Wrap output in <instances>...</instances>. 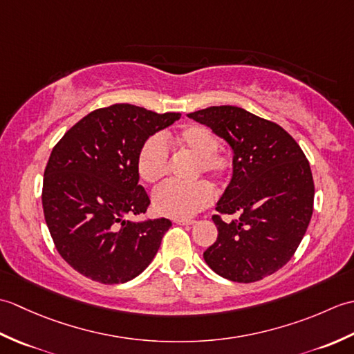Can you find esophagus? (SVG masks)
Returning a JSON list of instances; mask_svg holds the SVG:
<instances>
[{
    "instance_id": "esophagus-1",
    "label": "esophagus",
    "mask_w": 354,
    "mask_h": 354,
    "mask_svg": "<svg viewBox=\"0 0 354 354\" xmlns=\"http://www.w3.org/2000/svg\"><path fill=\"white\" fill-rule=\"evenodd\" d=\"M176 225H193L194 221L193 219H175L173 221Z\"/></svg>"
}]
</instances>
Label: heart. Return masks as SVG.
I'll return each instance as SVG.
<instances>
[{
    "mask_svg": "<svg viewBox=\"0 0 354 354\" xmlns=\"http://www.w3.org/2000/svg\"><path fill=\"white\" fill-rule=\"evenodd\" d=\"M169 146L194 158V178L207 175L216 183H223L231 176L234 164L230 155L217 150L221 146L217 133L204 124H189L175 135H153L142 142L137 156V170L142 183L155 184L167 175ZM212 201L213 190L204 181L189 185L162 184L152 196L155 212L173 219H189L212 204Z\"/></svg>",
    "mask_w": 354,
    "mask_h": 354,
    "instance_id": "b5f03b06",
    "label": "heart"
}]
</instances>
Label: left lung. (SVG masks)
<instances>
[{
  "label": "left lung",
  "mask_w": 354,
  "mask_h": 354,
  "mask_svg": "<svg viewBox=\"0 0 354 354\" xmlns=\"http://www.w3.org/2000/svg\"><path fill=\"white\" fill-rule=\"evenodd\" d=\"M231 146L232 178L217 202L216 242L204 252L216 274L254 283L277 272L301 243L313 213L315 185L298 142L269 120L237 106L189 114ZM222 214H237L230 223Z\"/></svg>",
  "instance_id": "obj_1"
}]
</instances>
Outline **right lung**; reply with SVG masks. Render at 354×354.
<instances>
[{"instance_id":"right-lung-1","label":"right lung","mask_w":354,"mask_h":354,"mask_svg":"<svg viewBox=\"0 0 354 354\" xmlns=\"http://www.w3.org/2000/svg\"><path fill=\"white\" fill-rule=\"evenodd\" d=\"M179 117L117 103L89 112L53 147L44 171V217L57 252L82 275L120 284L153 260L171 222L124 216L146 213L150 204L138 184L140 147Z\"/></svg>"}]
</instances>
